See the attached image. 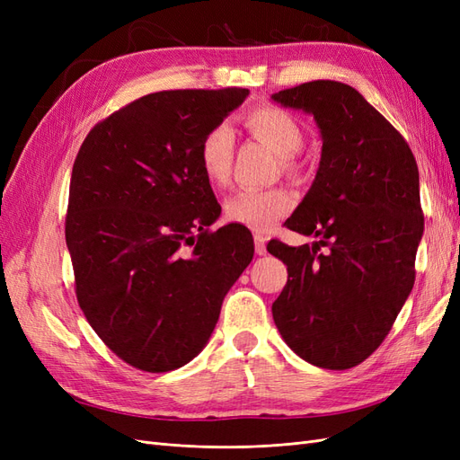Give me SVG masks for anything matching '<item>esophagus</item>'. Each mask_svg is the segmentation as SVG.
I'll return each instance as SVG.
<instances>
[{
    "instance_id": "34e87169",
    "label": "esophagus",
    "mask_w": 460,
    "mask_h": 460,
    "mask_svg": "<svg viewBox=\"0 0 460 460\" xmlns=\"http://www.w3.org/2000/svg\"><path fill=\"white\" fill-rule=\"evenodd\" d=\"M253 240H255V253L257 255H264V253H267V238H264V235L262 234H255L253 235Z\"/></svg>"
}]
</instances>
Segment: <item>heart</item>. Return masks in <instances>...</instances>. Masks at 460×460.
Listing matches in <instances>:
<instances>
[{"mask_svg":"<svg viewBox=\"0 0 460 460\" xmlns=\"http://www.w3.org/2000/svg\"><path fill=\"white\" fill-rule=\"evenodd\" d=\"M243 127L255 140L267 144L280 157L282 171L289 176L297 172L296 155L303 147V128L286 109L259 103L243 115ZM234 130L226 122H218L201 137L198 157L205 178L213 186H226L234 161ZM294 193L286 188L242 190L225 203V217L230 222L262 232L294 208Z\"/></svg>","mask_w":460,"mask_h":460,"instance_id":"obj_1","label":"heart"}]
</instances>
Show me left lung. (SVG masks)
<instances>
[{
	"instance_id": "left-lung-1",
	"label": "left lung",
	"mask_w": 460,
	"mask_h": 460,
	"mask_svg": "<svg viewBox=\"0 0 460 460\" xmlns=\"http://www.w3.org/2000/svg\"><path fill=\"white\" fill-rule=\"evenodd\" d=\"M272 100L313 115L323 136L314 182L286 222L318 242L269 243L288 264L272 316L301 358L345 370L378 349L414 286L419 166L405 137L341 82H305Z\"/></svg>"
}]
</instances>
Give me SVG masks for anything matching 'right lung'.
Returning a JSON list of instances; mask_svg holds the SVG:
<instances>
[{
    "mask_svg": "<svg viewBox=\"0 0 460 460\" xmlns=\"http://www.w3.org/2000/svg\"><path fill=\"white\" fill-rule=\"evenodd\" d=\"M247 95L149 93L97 122L80 146L65 220L76 299L134 368L169 372L198 357L253 259L245 226L208 230L220 205L198 157L207 130Z\"/></svg>",
    "mask_w": 460,
    "mask_h": 460,
    "instance_id": "add662e5",
    "label": "right lung"
}]
</instances>
